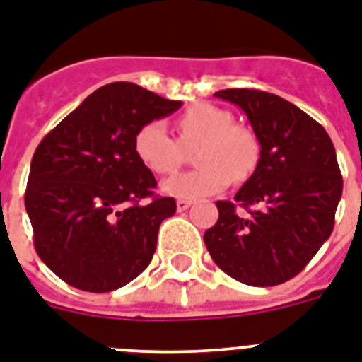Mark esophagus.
<instances>
[{
  "mask_svg": "<svg viewBox=\"0 0 362 362\" xmlns=\"http://www.w3.org/2000/svg\"><path fill=\"white\" fill-rule=\"evenodd\" d=\"M191 204H193L191 200H184V199L176 200V209H178V211H186Z\"/></svg>",
  "mask_w": 362,
  "mask_h": 362,
  "instance_id": "1",
  "label": "esophagus"
}]
</instances>
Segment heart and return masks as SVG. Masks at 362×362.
Segmentation results:
<instances>
[{"mask_svg":"<svg viewBox=\"0 0 362 362\" xmlns=\"http://www.w3.org/2000/svg\"><path fill=\"white\" fill-rule=\"evenodd\" d=\"M178 139L167 132L162 121L141 124L134 136V151L148 171L173 175L186 160V151L195 148L197 169L163 182L167 195L197 200L226 189L235 178H247L259 162V139L254 130L233 123L226 108L197 103L176 119Z\"/></svg>","mask_w":362,"mask_h":362,"instance_id":"b5f03b06","label":"heart"}]
</instances>
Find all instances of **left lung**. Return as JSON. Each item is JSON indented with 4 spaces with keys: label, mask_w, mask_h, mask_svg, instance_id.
Segmentation results:
<instances>
[{
    "label": "left lung",
    "mask_w": 362,
    "mask_h": 362,
    "mask_svg": "<svg viewBox=\"0 0 362 362\" xmlns=\"http://www.w3.org/2000/svg\"><path fill=\"white\" fill-rule=\"evenodd\" d=\"M238 105L261 145L256 171L218 200V218L206 230L211 259L233 279L272 287L300 274L327 241L342 195L335 147L320 123L274 93L230 88L215 93ZM248 216L237 215V206Z\"/></svg>",
    "instance_id": "1"
}]
</instances>
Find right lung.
Wrapping results in <instances>:
<instances>
[{
  "label": "right lung",
  "instance_id": "right-lung-1",
  "mask_svg": "<svg viewBox=\"0 0 362 362\" xmlns=\"http://www.w3.org/2000/svg\"><path fill=\"white\" fill-rule=\"evenodd\" d=\"M180 106L134 83L106 84L36 147L25 209L36 254L68 285L110 293L148 267L176 202L154 193L134 136Z\"/></svg>",
  "mask_w": 362,
  "mask_h": 362
}]
</instances>
